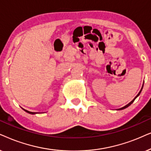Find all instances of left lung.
<instances>
[{
	"label": "left lung",
	"instance_id": "1",
	"mask_svg": "<svg viewBox=\"0 0 151 151\" xmlns=\"http://www.w3.org/2000/svg\"><path fill=\"white\" fill-rule=\"evenodd\" d=\"M143 85H144V84H143ZM142 88H143V87H142ZM142 89H141V90H140V91H139V93H138V94H137V96H135V97H134V99H133V100H132V101H130V103H129V104H127V105H126V106H124V107H122V108H119V110H123V109H125V108H127V107H128V106H129L130 105H131V104H132V103H133V101H134V99H136V98H137V96H138L139 95V94H140V93H141V92H142Z\"/></svg>",
	"mask_w": 151,
	"mask_h": 151
}]
</instances>
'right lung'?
<instances>
[{
    "label": "right lung",
    "instance_id": "add662e5",
    "mask_svg": "<svg viewBox=\"0 0 151 151\" xmlns=\"http://www.w3.org/2000/svg\"><path fill=\"white\" fill-rule=\"evenodd\" d=\"M24 110H25V111H26L27 112H28V113H29V114H35V112H29V111H28V110H25V109H23Z\"/></svg>",
    "mask_w": 151,
    "mask_h": 151
}]
</instances>
